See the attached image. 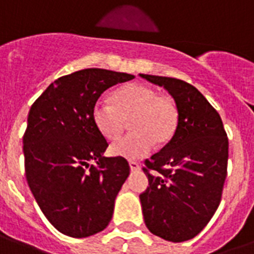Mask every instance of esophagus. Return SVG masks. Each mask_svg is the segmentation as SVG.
<instances>
[{
  "instance_id": "esophagus-1",
  "label": "esophagus",
  "mask_w": 254,
  "mask_h": 254,
  "mask_svg": "<svg viewBox=\"0 0 254 254\" xmlns=\"http://www.w3.org/2000/svg\"><path fill=\"white\" fill-rule=\"evenodd\" d=\"M129 166H130L131 171H138V170L141 169L139 163L135 162V161H130V162H129Z\"/></svg>"
}]
</instances>
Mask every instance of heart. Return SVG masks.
Segmentation results:
<instances>
[{
    "label": "heart",
    "instance_id": "1",
    "mask_svg": "<svg viewBox=\"0 0 254 254\" xmlns=\"http://www.w3.org/2000/svg\"><path fill=\"white\" fill-rule=\"evenodd\" d=\"M111 102L97 101L92 119L99 131L109 141L121 135L127 121L134 130L111 147V153L127 159L142 158L151 150L154 141L163 143L171 138L177 127L175 104L143 84H127L111 96Z\"/></svg>",
    "mask_w": 254,
    "mask_h": 254
}]
</instances>
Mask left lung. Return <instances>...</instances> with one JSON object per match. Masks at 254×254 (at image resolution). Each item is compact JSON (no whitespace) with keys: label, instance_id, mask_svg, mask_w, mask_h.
<instances>
[{"label":"left lung","instance_id":"obj_1","mask_svg":"<svg viewBox=\"0 0 254 254\" xmlns=\"http://www.w3.org/2000/svg\"><path fill=\"white\" fill-rule=\"evenodd\" d=\"M139 76L165 88L178 111L173 138L145 161L149 187L139 195L143 220L155 236L182 243L196 236L220 204L228 137L216 109L193 85L174 77Z\"/></svg>","mask_w":254,"mask_h":254}]
</instances>
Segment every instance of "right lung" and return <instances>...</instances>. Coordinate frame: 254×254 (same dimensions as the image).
Returning <instances> with one entry per match:
<instances>
[{"instance_id": "right-lung-1", "label": "right lung", "mask_w": 254, "mask_h": 254, "mask_svg": "<svg viewBox=\"0 0 254 254\" xmlns=\"http://www.w3.org/2000/svg\"><path fill=\"white\" fill-rule=\"evenodd\" d=\"M133 75L87 68L51 83L30 108L23 134L27 185L47 220L71 237L107 228L129 177L123 157H103L108 142L92 111L104 91Z\"/></svg>"}]
</instances>
